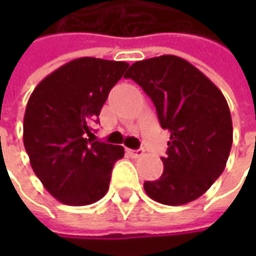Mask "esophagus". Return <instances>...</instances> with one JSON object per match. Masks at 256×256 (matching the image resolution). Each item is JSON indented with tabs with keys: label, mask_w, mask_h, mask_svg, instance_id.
Wrapping results in <instances>:
<instances>
[{
	"label": "esophagus",
	"mask_w": 256,
	"mask_h": 256,
	"mask_svg": "<svg viewBox=\"0 0 256 256\" xmlns=\"http://www.w3.org/2000/svg\"><path fill=\"white\" fill-rule=\"evenodd\" d=\"M126 152L130 154L132 158H140V156L144 154V151H141V150H128Z\"/></svg>",
	"instance_id": "1"
}]
</instances>
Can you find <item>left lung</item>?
Returning <instances> with one entry per match:
<instances>
[{"mask_svg": "<svg viewBox=\"0 0 256 256\" xmlns=\"http://www.w3.org/2000/svg\"><path fill=\"white\" fill-rule=\"evenodd\" d=\"M125 78L142 86L161 126L171 132L162 175L144 184L146 195L172 206L195 201L225 170L231 151L232 118L224 94L176 55L138 61Z\"/></svg>", "mask_w": 256, "mask_h": 256, "instance_id": "8db88e82", "label": "left lung"}]
</instances>
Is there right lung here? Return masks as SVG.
Returning a JSON list of instances; mask_svg holds the SVG:
<instances>
[{"label":"right lung","instance_id":"1","mask_svg":"<svg viewBox=\"0 0 256 256\" xmlns=\"http://www.w3.org/2000/svg\"><path fill=\"white\" fill-rule=\"evenodd\" d=\"M128 66L124 61L76 58L46 75L28 100L25 151L45 190L65 205L94 204L110 188L124 146L92 141L91 124Z\"/></svg>","mask_w":256,"mask_h":256}]
</instances>
